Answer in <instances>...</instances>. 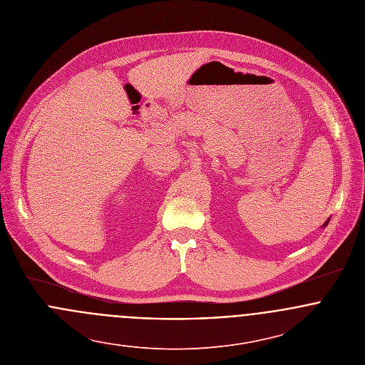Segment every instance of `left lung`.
I'll use <instances>...</instances> for the list:
<instances>
[{
    "mask_svg": "<svg viewBox=\"0 0 365 365\" xmlns=\"http://www.w3.org/2000/svg\"><path fill=\"white\" fill-rule=\"evenodd\" d=\"M327 223H329V220H326V223H324V226H326V225H327Z\"/></svg>",
    "mask_w": 365,
    "mask_h": 365,
    "instance_id": "1",
    "label": "left lung"
}]
</instances>
